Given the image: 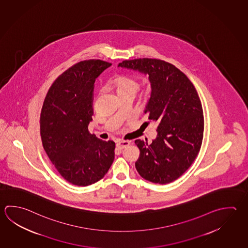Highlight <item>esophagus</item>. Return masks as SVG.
I'll return each mask as SVG.
<instances>
[{
    "instance_id": "1",
    "label": "esophagus",
    "mask_w": 248,
    "mask_h": 248,
    "mask_svg": "<svg viewBox=\"0 0 248 248\" xmlns=\"http://www.w3.org/2000/svg\"><path fill=\"white\" fill-rule=\"evenodd\" d=\"M129 144H130V141H128V140H120L116 143V147L119 149H123Z\"/></svg>"
}]
</instances>
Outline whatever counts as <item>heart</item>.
<instances>
[{"label": "heart", "instance_id": "b5f03b06", "mask_svg": "<svg viewBox=\"0 0 248 248\" xmlns=\"http://www.w3.org/2000/svg\"><path fill=\"white\" fill-rule=\"evenodd\" d=\"M115 84H116L118 93L127 92V91L136 93V91L138 90V88H139L138 82L131 78H128V77L117 78L115 80Z\"/></svg>", "mask_w": 248, "mask_h": 248}]
</instances>
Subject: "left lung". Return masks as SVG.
Returning <instances> with one entry per match:
<instances>
[{"label":"left lung","instance_id":"1","mask_svg":"<svg viewBox=\"0 0 248 248\" xmlns=\"http://www.w3.org/2000/svg\"><path fill=\"white\" fill-rule=\"evenodd\" d=\"M118 66L144 73L151 85L144 113L157 125V136L151 144L135 140L140 149L135 168L149 182L171 183L193 163L202 145L203 108L197 90L184 72L163 60H125Z\"/></svg>","mask_w":248,"mask_h":248}]
</instances>
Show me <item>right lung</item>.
Instances as JSON below:
<instances>
[{
  "instance_id": "1",
  "label": "right lung",
  "mask_w": 248,
  "mask_h": 248,
  "mask_svg": "<svg viewBox=\"0 0 248 248\" xmlns=\"http://www.w3.org/2000/svg\"><path fill=\"white\" fill-rule=\"evenodd\" d=\"M112 63L90 59L72 65L53 82L40 117L42 142L65 180L87 186L103 178L114 159L115 143L91 135L95 79Z\"/></svg>"
}]
</instances>
